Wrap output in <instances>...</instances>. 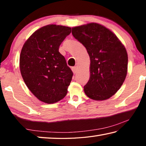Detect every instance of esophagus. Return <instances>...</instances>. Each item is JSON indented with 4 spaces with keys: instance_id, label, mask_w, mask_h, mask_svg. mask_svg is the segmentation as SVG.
<instances>
[{
    "instance_id": "34e87169",
    "label": "esophagus",
    "mask_w": 146,
    "mask_h": 146,
    "mask_svg": "<svg viewBox=\"0 0 146 146\" xmlns=\"http://www.w3.org/2000/svg\"><path fill=\"white\" fill-rule=\"evenodd\" d=\"M71 70H72L73 73H77V71H78L77 67H76V66H75V67H72V68H71Z\"/></svg>"
}]
</instances>
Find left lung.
<instances>
[{
    "label": "left lung",
    "mask_w": 146,
    "mask_h": 146,
    "mask_svg": "<svg viewBox=\"0 0 146 146\" xmlns=\"http://www.w3.org/2000/svg\"><path fill=\"white\" fill-rule=\"evenodd\" d=\"M72 35L84 46L90 58V80L84 87L86 95L95 100L111 97L127 75L124 46L111 31L97 23L73 27Z\"/></svg>",
    "instance_id": "1"
}]
</instances>
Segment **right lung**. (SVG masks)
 Returning a JSON list of instances; mask_svg holds the SVG:
<instances>
[{
    "mask_svg": "<svg viewBox=\"0 0 146 146\" xmlns=\"http://www.w3.org/2000/svg\"><path fill=\"white\" fill-rule=\"evenodd\" d=\"M71 28L49 24L37 29L24 44L20 70L26 85L39 100L57 102L68 93L73 73L59 46Z\"/></svg>",
    "mask_w": 146,
    "mask_h": 146,
    "instance_id": "right-lung-1",
    "label": "right lung"
}]
</instances>
